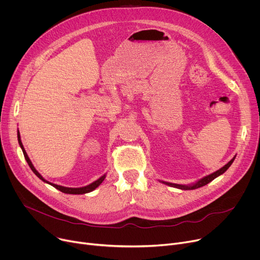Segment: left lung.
Wrapping results in <instances>:
<instances>
[{"mask_svg":"<svg viewBox=\"0 0 260 260\" xmlns=\"http://www.w3.org/2000/svg\"><path fill=\"white\" fill-rule=\"evenodd\" d=\"M234 158L235 157H233L231 160L226 165V166H224L223 168H221L219 170H217L216 172H214V173H212V174H210V175H208V176H206V177H204V178H202L201 180H199L198 182H196L194 184H192V185H188V186H186V185H180V184H174V183H169V182H164V183H166V184H168V185H170V186H173V187H177V188H180V189H185V190H187V189H196V188H199V187H202V186H204V185H206V184H208L209 182H211L213 179H215L216 177H218L219 175H222L223 173H225L228 169H229V167L232 165V162L234 161Z\"/></svg>","mask_w":260,"mask_h":260,"instance_id":"obj_1","label":"left lung"}]
</instances>
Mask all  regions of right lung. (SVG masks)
Segmentation results:
<instances>
[{
  "mask_svg": "<svg viewBox=\"0 0 260 260\" xmlns=\"http://www.w3.org/2000/svg\"><path fill=\"white\" fill-rule=\"evenodd\" d=\"M17 139H18V144H19V146H21V148H22V150H23V153H24V156H25L26 161L28 162V165H29L30 169L33 171V173H34V174H35L39 179H42V180H43L44 182L51 184L52 186H54V187H55V188H57L58 190H60V191H62V192H64V193H71V194H82V193H87V192L92 191L93 189H95L100 184H101V183L104 181L105 175H104V176H102L101 178H99L96 181H94V182H92L91 184H89V185H87V186H84V187L73 188V187H64V186H61V185H57V184L51 183V182L47 181L46 179H44V178H43V176H42L41 174H39V173L35 170V168L33 167V165H32V162H31V160L29 159V157H28V155H27V153H26V151H25V149H24V147H23V144H22V141H21V136H19V132H17Z\"/></svg>",
  "mask_w": 260,
  "mask_h": 260,
  "instance_id": "obj_1",
  "label": "right lung"
}]
</instances>
